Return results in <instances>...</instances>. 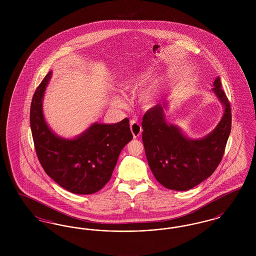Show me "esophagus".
<instances>
[{"label":"esophagus","mask_w":256,"mask_h":256,"mask_svg":"<svg viewBox=\"0 0 256 256\" xmlns=\"http://www.w3.org/2000/svg\"><path fill=\"white\" fill-rule=\"evenodd\" d=\"M130 130L134 134V138H137L140 136V134L142 132V128L140 126V124L136 122L135 120H132L130 121Z\"/></svg>","instance_id":"obj_1"}]
</instances>
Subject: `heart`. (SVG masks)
Returning a JSON list of instances; mask_svg holds the SVG:
<instances>
[{
  "instance_id": "heart-1",
  "label": "heart",
  "mask_w": 256,
  "mask_h": 256,
  "mask_svg": "<svg viewBox=\"0 0 256 256\" xmlns=\"http://www.w3.org/2000/svg\"><path fill=\"white\" fill-rule=\"evenodd\" d=\"M136 82V78H130L128 80H126L124 84L122 86L124 88H132V86L135 84ZM158 95V89L154 86H148L145 89H143L140 94H139V98L141 100V102L143 104H145L146 106H150V104H152V102H154L156 97ZM117 102H120L119 98H116Z\"/></svg>"
}]
</instances>
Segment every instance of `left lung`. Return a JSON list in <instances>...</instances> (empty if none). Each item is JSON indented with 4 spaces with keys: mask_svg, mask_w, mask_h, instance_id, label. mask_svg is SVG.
I'll list each match as a JSON object with an SVG mask.
<instances>
[{
    "mask_svg": "<svg viewBox=\"0 0 256 256\" xmlns=\"http://www.w3.org/2000/svg\"><path fill=\"white\" fill-rule=\"evenodd\" d=\"M212 90L224 104V113L217 128L202 139H187L176 126L168 124L159 104L143 117L142 139L148 166L156 180L168 189L186 191L195 187L222 161L232 130V108L220 78Z\"/></svg>",
    "mask_w": 256,
    "mask_h": 256,
    "instance_id": "obj_1",
    "label": "left lung"
}]
</instances>
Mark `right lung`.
<instances>
[{
    "mask_svg": "<svg viewBox=\"0 0 256 256\" xmlns=\"http://www.w3.org/2000/svg\"><path fill=\"white\" fill-rule=\"evenodd\" d=\"M52 72L34 94L30 128L37 158L50 178L78 195L94 194L110 182L122 148L132 134L128 118L113 124H94L73 140L58 137L44 120L42 98Z\"/></svg>",
    "mask_w": 256,
    "mask_h": 256,
    "instance_id": "obj_1",
    "label": "right lung"
}]
</instances>
